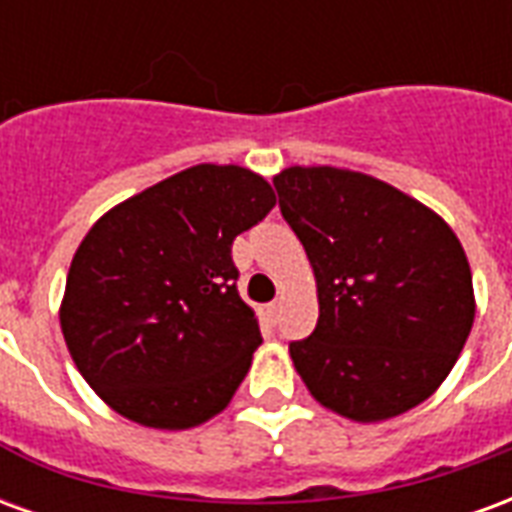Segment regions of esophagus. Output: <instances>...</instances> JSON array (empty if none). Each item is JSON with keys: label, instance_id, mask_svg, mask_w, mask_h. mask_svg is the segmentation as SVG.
<instances>
[{"label": "esophagus", "instance_id": "obj_1", "mask_svg": "<svg viewBox=\"0 0 512 512\" xmlns=\"http://www.w3.org/2000/svg\"><path fill=\"white\" fill-rule=\"evenodd\" d=\"M260 315H263V321H266V323H277V318H279V301L263 304V307H260Z\"/></svg>", "mask_w": 512, "mask_h": 512}]
</instances>
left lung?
<instances>
[{
  "instance_id": "left-lung-1",
  "label": "left lung",
  "mask_w": 512,
  "mask_h": 512,
  "mask_svg": "<svg viewBox=\"0 0 512 512\" xmlns=\"http://www.w3.org/2000/svg\"><path fill=\"white\" fill-rule=\"evenodd\" d=\"M318 288V326L290 343L310 395L354 422H384L450 376L474 323L458 235L384 180L337 167L274 175Z\"/></svg>"
}]
</instances>
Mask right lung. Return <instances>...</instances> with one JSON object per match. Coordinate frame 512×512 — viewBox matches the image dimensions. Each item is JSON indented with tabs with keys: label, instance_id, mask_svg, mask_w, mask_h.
<instances>
[{
	"label": "right lung",
	"instance_id": "obj_1",
	"mask_svg": "<svg viewBox=\"0 0 512 512\" xmlns=\"http://www.w3.org/2000/svg\"><path fill=\"white\" fill-rule=\"evenodd\" d=\"M277 205L266 178L197 164L106 211L73 255L60 326L120 417L186 430L233 400L263 343L238 296L233 241Z\"/></svg>",
	"mask_w": 512,
	"mask_h": 512
}]
</instances>
